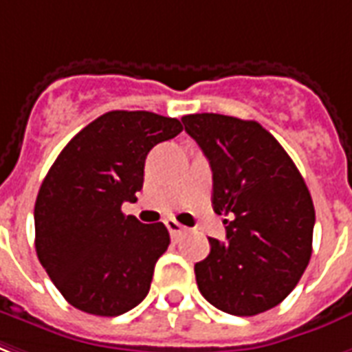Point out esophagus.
I'll return each instance as SVG.
<instances>
[{"label":"esophagus","instance_id":"1","mask_svg":"<svg viewBox=\"0 0 352 352\" xmlns=\"http://www.w3.org/2000/svg\"><path fill=\"white\" fill-rule=\"evenodd\" d=\"M164 223H166V227H168V230H170L171 236H179L182 230H184V227H182L179 221H175V219H166Z\"/></svg>","mask_w":352,"mask_h":352}]
</instances>
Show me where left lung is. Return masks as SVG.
<instances>
[{
    "instance_id": "obj_1",
    "label": "left lung",
    "mask_w": 352,
    "mask_h": 352,
    "mask_svg": "<svg viewBox=\"0 0 352 352\" xmlns=\"http://www.w3.org/2000/svg\"><path fill=\"white\" fill-rule=\"evenodd\" d=\"M212 168V205L227 240L208 238L195 264L206 301L232 316L277 307L297 286L312 256V197L294 160L258 122L223 114L182 116Z\"/></svg>"
}]
</instances>
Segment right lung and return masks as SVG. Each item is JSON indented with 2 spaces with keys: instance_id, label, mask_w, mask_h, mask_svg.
I'll list each match as a JSON object with an SVG mask.
<instances>
[{
  "instance_id": "add662e5",
  "label": "right lung",
  "mask_w": 352,
  "mask_h": 352,
  "mask_svg": "<svg viewBox=\"0 0 352 352\" xmlns=\"http://www.w3.org/2000/svg\"><path fill=\"white\" fill-rule=\"evenodd\" d=\"M182 131L177 118L107 112L64 147L34 203V248L63 297L114 318L140 305L170 245L164 223H140L122 205L144 186L147 153Z\"/></svg>"
}]
</instances>
